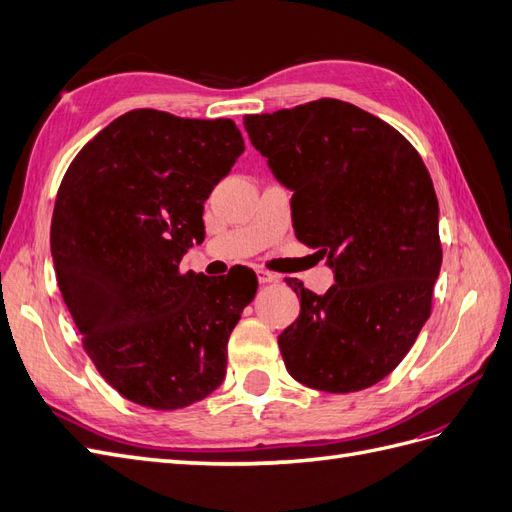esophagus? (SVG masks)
Here are the masks:
<instances>
[{
	"label": "esophagus",
	"mask_w": 512,
	"mask_h": 512,
	"mask_svg": "<svg viewBox=\"0 0 512 512\" xmlns=\"http://www.w3.org/2000/svg\"><path fill=\"white\" fill-rule=\"evenodd\" d=\"M256 277H258V284H271V282H275V275L265 271V269H256Z\"/></svg>",
	"instance_id": "1"
}]
</instances>
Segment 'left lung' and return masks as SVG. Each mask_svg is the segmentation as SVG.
Wrapping results in <instances>:
<instances>
[{
  "label": "left lung",
  "mask_w": 512,
  "mask_h": 512,
  "mask_svg": "<svg viewBox=\"0 0 512 512\" xmlns=\"http://www.w3.org/2000/svg\"><path fill=\"white\" fill-rule=\"evenodd\" d=\"M243 126L292 192L294 235L335 275L324 294L286 280L301 301L277 339L288 374L327 393L374 386L416 342L440 275V209L421 156L389 123L333 98L245 115Z\"/></svg>",
  "instance_id": "left-lung-1"
}]
</instances>
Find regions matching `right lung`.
<instances>
[{"label":"right lung","instance_id":"1","mask_svg":"<svg viewBox=\"0 0 512 512\" xmlns=\"http://www.w3.org/2000/svg\"><path fill=\"white\" fill-rule=\"evenodd\" d=\"M245 149L230 119L138 108L89 141L59 185L51 254L61 297L102 378L138 406L177 410L226 376L252 269L179 262L205 241V200Z\"/></svg>","mask_w":512,"mask_h":512}]
</instances>
